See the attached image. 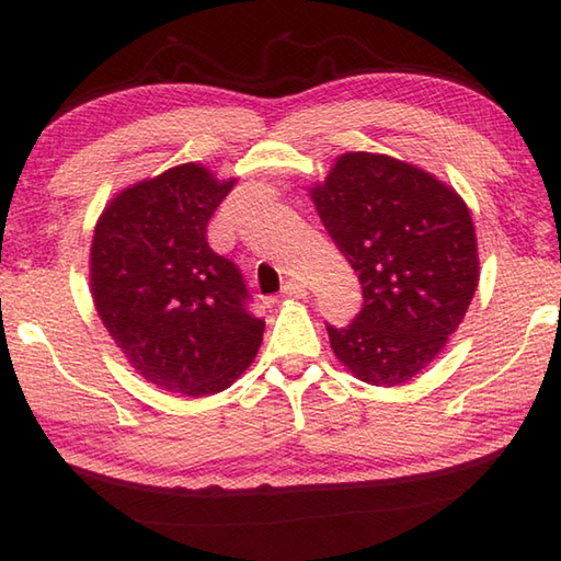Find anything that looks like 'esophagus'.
<instances>
[{
  "mask_svg": "<svg viewBox=\"0 0 561 561\" xmlns=\"http://www.w3.org/2000/svg\"><path fill=\"white\" fill-rule=\"evenodd\" d=\"M306 294H308L306 284H301L299 279H289L287 284H284V289H282V296H289V299H304Z\"/></svg>",
  "mask_w": 561,
  "mask_h": 561,
  "instance_id": "1",
  "label": "esophagus"
}]
</instances>
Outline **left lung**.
Segmentation results:
<instances>
[{
    "label": "left lung",
    "instance_id": "obj_1",
    "mask_svg": "<svg viewBox=\"0 0 561 561\" xmlns=\"http://www.w3.org/2000/svg\"><path fill=\"white\" fill-rule=\"evenodd\" d=\"M308 195L364 289L352 325L328 328L332 352L368 386L408 383L446 347L478 289L468 205L434 173L371 151L340 153Z\"/></svg>",
    "mask_w": 561,
    "mask_h": 561
}]
</instances>
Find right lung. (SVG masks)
I'll list each match as a JSON object with an SVG mask.
<instances>
[{
  "instance_id": "add662e5",
  "label": "right lung",
  "mask_w": 561,
  "mask_h": 561,
  "mask_svg": "<svg viewBox=\"0 0 561 561\" xmlns=\"http://www.w3.org/2000/svg\"><path fill=\"white\" fill-rule=\"evenodd\" d=\"M233 185L195 161L173 165L121 190L93 229V306L127 364L165 392L226 390L262 344L265 320L245 311L241 272L207 245Z\"/></svg>"
}]
</instances>
